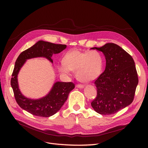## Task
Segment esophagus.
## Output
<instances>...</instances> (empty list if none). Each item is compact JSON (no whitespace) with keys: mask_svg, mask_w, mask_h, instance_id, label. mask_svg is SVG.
<instances>
[{"mask_svg":"<svg viewBox=\"0 0 148 148\" xmlns=\"http://www.w3.org/2000/svg\"><path fill=\"white\" fill-rule=\"evenodd\" d=\"M76 87L78 88H84V86L83 84H78L76 85Z\"/></svg>","mask_w":148,"mask_h":148,"instance_id":"34e87169","label":"esophagus"}]
</instances>
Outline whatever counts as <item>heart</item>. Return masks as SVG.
Segmentation results:
<instances>
[{
    "label": "heart",
    "mask_w": 148,
    "mask_h": 148,
    "mask_svg": "<svg viewBox=\"0 0 148 148\" xmlns=\"http://www.w3.org/2000/svg\"><path fill=\"white\" fill-rule=\"evenodd\" d=\"M62 61L64 65L58 67L59 72L69 75L71 71H76L77 78L84 83L96 79L101 73L103 66L102 56L95 51L83 53L73 50L67 53Z\"/></svg>",
    "instance_id": "heart-1"
}]
</instances>
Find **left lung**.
<instances>
[{
    "label": "left lung",
    "instance_id": "8db88e82",
    "mask_svg": "<svg viewBox=\"0 0 148 148\" xmlns=\"http://www.w3.org/2000/svg\"><path fill=\"white\" fill-rule=\"evenodd\" d=\"M105 56V71L95 81L96 98L91 106L101 114L109 115L129 106L134 99L138 79L134 61L120 46L107 43L99 48Z\"/></svg>",
    "mask_w": 148,
    "mask_h": 148
}]
</instances>
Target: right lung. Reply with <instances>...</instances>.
I'll list each match as a JSON object with an SVG mask.
<instances>
[{
	"label": "right lung",
	"instance_id": "add662e5",
	"mask_svg": "<svg viewBox=\"0 0 148 148\" xmlns=\"http://www.w3.org/2000/svg\"><path fill=\"white\" fill-rule=\"evenodd\" d=\"M66 45L56 44L44 41H39L31 47L20 53L15 61L11 80L15 100L23 110L33 115L47 118L56 113L66 101L69 92L74 88L72 82L54 83L47 95L34 99L23 95L20 90L18 83V74L20 69L27 59L35 58H45L53 63V54H58L65 50Z\"/></svg>",
	"mask_w": 148,
	"mask_h": 148
}]
</instances>
